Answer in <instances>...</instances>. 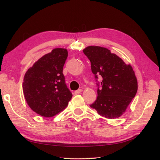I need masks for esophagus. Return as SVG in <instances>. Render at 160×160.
I'll return each instance as SVG.
<instances>
[{
  "instance_id": "esophagus-1",
  "label": "esophagus",
  "mask_w": 160,
  "mask_h": 160,
  "mask_svg": "<svg viewBox=\"0 0 160 160\" xmlns=\"http://www.w3.org/2000/svg\"><path fill=\"white\" fill-rule=\"evenodd\" d=\"M82 91H83V89H78V90L75 91V94H79V93H81Z\"/></svg>"
}]
</instances>
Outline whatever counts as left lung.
Segmentation results:
<instances>
[{"mask_svg": "<svg viewBox=\"0 0 160 160\" xmlns=\"http://www.w3.org/2000/svg\"><path fill=\"white\" fill-rule=\"evenodd\" d=\"M83 52L91 61L95 79L98 75L102 78L98 98L90 107L108 119L119 118L138 91V81L132 67L107 48L89 46Z\"/></svg>", "mask_w": 160, "mask_h": 160, "instance_id": "left-lung-1", "label": "left lung"}]
</instances>
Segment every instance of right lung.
<instances>
[{"mask_svg": "<svg viewBox=\"0 0 160 160\" xmlns=\"http://www.w3.org/2000/svg\"><path fill=\"white\" fill-rule=\"evenodd\" d=\"M67 56L66 49H52L36 61L24 77L22 91L27 103L42 117L59 113L72 98L62 74Z\"/></svg>", "mask_w": 160, "mask_h": 160, "instance_id": "1", "label": "right lung"}]
</instances>
